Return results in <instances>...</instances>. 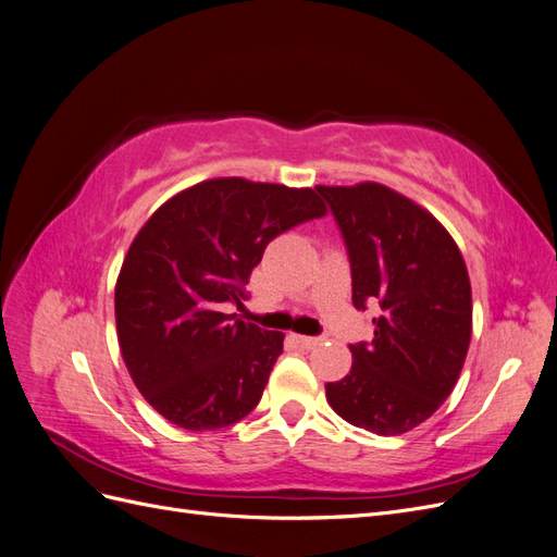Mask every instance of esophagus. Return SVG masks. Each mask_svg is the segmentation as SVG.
Wrapping results in <instances>:
<instances>
[{"label": "esophagus", "mask_w": 557, "mask_h": 557, "mask_svg": "<svg viewBox=\"0 0 557 557\" xmlns=\"http://www.w3.org/2000/svg\"><path fill=\"white\" fill-rule=\"evenodd\" d=\"M293 339L301 346V348H315L320 346V339H315V336H305V334H293Z\"/></svg>", "instance_id": "34e87169"}]
</instances>
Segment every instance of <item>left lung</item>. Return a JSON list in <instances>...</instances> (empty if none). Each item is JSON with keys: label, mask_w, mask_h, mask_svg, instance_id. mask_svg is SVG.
<instances>
[{"label": "left lung", "mask_w": 557, "mask_h": 557, "mask_svg": "<svg viewBox=\"0 0 557 557\" xmlns=\"http://www.w3.org/2000/svg\"><path fill=\"white\" fill-rule=\"evenodd\" d=\"M350 258L352 305L379 301L374 339L350 346V372L325 385L346 423L381 436L418 428L460 379L471 339V283L458 244L413 199L364 181L315 185Z\"/></svg>", "instance_id": "8db88e82"}]
</instances>
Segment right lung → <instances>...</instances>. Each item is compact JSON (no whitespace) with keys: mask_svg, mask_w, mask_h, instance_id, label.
I'll return each mask as SVG.
<instances>
[{"mask_svg":"<svg viewBox=\"0 0 557 557\" xmlns=\"http://www.w3.org/2000/svg\"><path fill=\"white\" fill-rule=\"evenodd\" d=\"M325 213L313 188L225 176L176 193L144 223L115 281V330L162 418L201 432L258 407L285 334L223 309L246 299L269 242Z\"/></svg>","mask_w":557,"mask_h":557,"instance_id":"1","label":"right lung"}]
</instances>
